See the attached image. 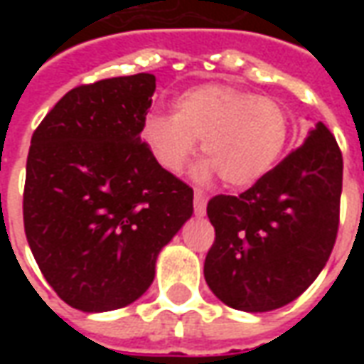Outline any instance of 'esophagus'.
I'll return each instance as SVG.
<instances>
[{"instance_id":"obj_1","label":"esophagus","mask_w":364,"mask_h":364,"mask_svg":"<svg viewBox=\"0 0 364 364\" xmlns=\"http://www.w3.org/2000/svg\"><path fill=\"white\" fill-rule=\"evenodd\" d=\"M206 213V197L203 193H195V214L197 216H205Z\"/></svg>"}]
</instances>
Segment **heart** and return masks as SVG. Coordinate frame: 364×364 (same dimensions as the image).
Instances as JSON below:
<instances>
[{"label": "heart", "mask_w": 364, "mask_h": 364, "mask_svg": "<svg viewBox=\"0 0 364 364\" xmlns=\"http://www.w3.org/2000/svg\"><path fill=\"white\" fill-rule=\"evenodd\" d=\"M173 114L144 119L142 140L169 173H179L197 151L206 158L195 169L198 183L220 175L230 189L259 183L281 159L289 140L287 109L273 99L232 85H200L175 99Z\"/></svg>", "instance_id": "obj_1"}]
</instances>
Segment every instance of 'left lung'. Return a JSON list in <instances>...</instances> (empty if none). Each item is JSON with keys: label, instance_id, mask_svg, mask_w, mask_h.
Here are the masks:
<instances>
[{"label": "left lung", "instance_id": "8db88e82", "mask_svg": "<svg viewBox=\"0 0 364 364\" xmlns=\"http://www.w3.org/2000/svg\"><path fill=\"white\" fill-rule=\"evenodd\" d=\"M341 185V151L318 122L300 148L240 197L210 198L206 214L216 240L205 279L216 298L242 312H271L296 300L333 250Z\"/></svg>", "mask_w": 364, "mask_h": 364}]
</instances>
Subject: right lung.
Wrapping results in <instances>:
<instances>
[{
    "label": "right lung",
    "mask_w": 364,
    "mask_h": 364,
    "mask_svg": "<svg viewBox=\"0 0 364 364\" xmlns=\"http://www.w3.org/2000/svg\"><path fill=\"white\" fill-rule=\"evenodd\" d=\"M154 91L151 74L75 87L31 138L25 234L44 279L75 310L138 300L159 252L193 216V189L140 136Z\"/></svg>",
    "instance_id": "obj_1"
}]
</instances>
